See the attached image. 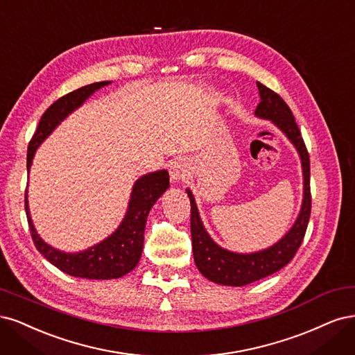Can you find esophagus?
Masks as SVG:
<instances>
[{"mask_svg":"<svg viewBox=\"0 0 355 355\" xmlns=\"http://www.w3.org/2000/svg\"><path fill=\"white\" fill-rule=\"evenodd\" d=\"M189 164L186 159H177V161H174L173 164H171V169H169V175H171V180H173L174 182H181L184 181L189 174H190V169H189Z\"/></svg>","mask_w":355,"mask_h":355,"instance_id":"obj_1","label":"esophagus"}]
</instances>
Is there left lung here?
I'll return each mask as SVG.
<instances>
[{"mask_svg":"<svg viewBox=\"0 0 355 355\" xmlns=\"http://www.w3.org/2000/svg\"><path fill=\"white\" fill-rule=\"evenodd\" d=\"M261 101L257 106L255 115L262 119H270L288 137L300 153L304 174V199L298 218L293 227L276 245L254 254H236L216 245L207 233L199 216V211L191 191L187 189L190 199V228L191 246L196 267L211 282L225 286H245L261 280L272 272L288 266L300 249L308 221L311 214V190H310V155L306 152L301 131L295 122L292 110L284 100L272 89L257 83Z\"/></svg>","mask_w":355,"mask_h":355,"instance_id":"left-lung-1","label":"left lung"}]
</instances>
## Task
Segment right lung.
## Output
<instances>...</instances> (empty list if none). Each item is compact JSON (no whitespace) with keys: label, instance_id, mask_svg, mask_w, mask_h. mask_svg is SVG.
Instances as JSON below:
<instances>
[{"label":"right lung","instance_id":"add662e5","mask_svg":"<svg viewBox=\"0 0 355 355\" xmlns=\"http://www.w3.org/2000/svg\"><path fill=\"white\" fill-rule=\"evenodd\" d=\"M110 84L109 81L94 83L85 87L78 88L72 93L55 100L53 105L44 112L40 119L38 128L33 134L28 147L26 168L32 165L33 155H35L40 144L47 139L53 130L59 125L67 115L78 109L83 103L101 87ZM169 187V174L166 169L155 171V173L146 174L135 181L131 191V199L127 214H125L122 223L109 237L103 242L91 246L83 252L69 254L51 248L47 245L37 233L32 224L29 205H28V190L25 191V209L28 216V224L33 243L40 250V254L47 258L54 267L62 270L73 277L107 280L118 279L130 272L141 258L143 242H144V228L147 215L150 212L156 200L162 196Z\"/></svg>","mask_w":355,"mask_h":355}]
</instances>
